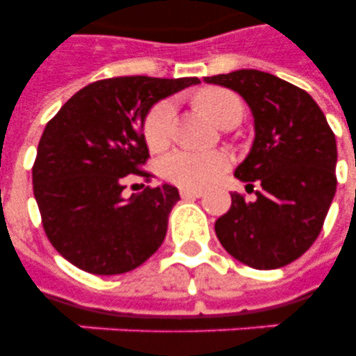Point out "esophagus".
I'll list each match as a JSON object with an SVG mask.
<instances>
[{
    "label": "esophagus",
    "mask_w": 356,
    "mask_h": 356,
    "mask_svg": "<svg viewBox=\"0 0 356 356\" xmlns=\"http://www.w3.org/2000/svg\"><path fill=\"white\" fill-rule=\"evenodd\" d=\"M179 194L183 200H190V197H201L203 195V190H194V188H181Z\"/></svg>",
    "instance_id": "esophagus-1"
}]
</instances>
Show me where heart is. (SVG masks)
<instances>
[{
  "label": "heart",
  "instance_id": "b5f03b06",
  "mask_svg": "<svg viewBox=\"0 0 356 356\" xmlns=\"http://www.w3.org/2000/svg\"><path fill=\"white\" fill-rule=\"evenodd\" d=\"M195 105L207 113L212 122L225 127L227 123L242 118L243 105L240 97L225 88L209 86L195 94ZM172 102L156 103L144 120V138L151 151H164L172 140L173 125ZM229 166V159L220 151L212 153H194V151H173L162 162V173L168 181L186 186V188H203L216 181Z\"/></svg>",
  "mask_w": 356,
  "mask_h": 356
}]
</instances>
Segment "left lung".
<instances>
[{
	"mask_svg": "<svg viewBox=\"0 0 356 356\" xmlns=\"http://www.w3.org/2000/svg\"><path fill=\"white\" fill-rule=\"evenodd\" d=\"M238 92L251 108L254 140L234 177L257 200L231 194V209L216 220L225 251L257 270L299 259L321 233L337 192V138L318 103L292 83L259 70L205 77Z\"/></svg>",
	"mask_w": 356,
	"mask_h": 356,
	"instance_id": "obj_1",
	"label": "left lung"
}]
</instances>
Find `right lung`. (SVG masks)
Wrapping results in <instances>:
<instances>
[{
	"label": "right lung",
	"mask_w": 356,
	"mask_h": 356,
	"mask_svg": "<svg viewBox=\"0 0 356 356\" xmlns=\"http://www.w3.org/2000/svg\"><path fill=\"white\" fill-rule=\"evenodd\" d=\"M200 85L197 77H113L90 83L47 122L33 166V190L46 236L64 259L94 275L144 264L164 242L179 201L172 184L125 200L127 175L149 156L144 120L156 102Z\"/></svg>",
	"instance_id": "add662e5"
}]
</instances>
